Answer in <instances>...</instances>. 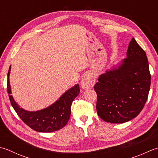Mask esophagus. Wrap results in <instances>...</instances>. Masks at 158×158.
I'll return each instance as SVG.
<instances>
[{"label": "esophagus", "mask_w": 158, "mask_h": 158, "mask_svg": "<svg viewBox=\"0 0 158 158\" xmlns=\"http://www.w3.org/2000/svg\"><path fill=\"white\" fill-rule=\"evenodd\" d=\"M94 84H95V80L93 79V77L89 74H86L84 76L81 80V82H80L81 87L84 89H88L93 88V86H94Z\"/></svg>", "instance_id": "obj_1"}]
</instances>
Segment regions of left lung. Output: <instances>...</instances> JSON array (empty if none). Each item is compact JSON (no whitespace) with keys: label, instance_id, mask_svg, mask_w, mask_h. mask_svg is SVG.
Listing matches in <instances>:
<instances>
[{"label":"left lung","instance_id":"obj_1","mask_svg":"<svg viewBox=\"0 0 158 158\" xmlns=\"http://www.w3.org/2000/svg\"><path fill=\"white\" fill-rule=\"evenodd\" d=\"M150 85L146 53L132 38L127 58L119 65L99 76L94 86L98 116L111 123H123L133 119L144 108Z\"/></svg>","mask_w":158,"mask_h":158}]
</instances>
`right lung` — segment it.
Returning <instances> with one entry per match:
<instances>
[{"instance_id": "1", "label": "right lung", "mask_w": 158, "mask_h": 158, "mask_svg": "<svg viewBox=\"0 0 158 158\" xmlns=\"http://www.w3.org/2000/svg\"><path fill=\"white\" fill-rule=\"evenodd\" d=\"M7 73V92L11 106L21 119L28 127L39 132H52L65 127L71 114V106L79 95L80 87L77 84L63 93L58 100L48 107L38 111H27L20 108L14 100L11 94L9 74Z\"/></svg>"}]
</instances>
